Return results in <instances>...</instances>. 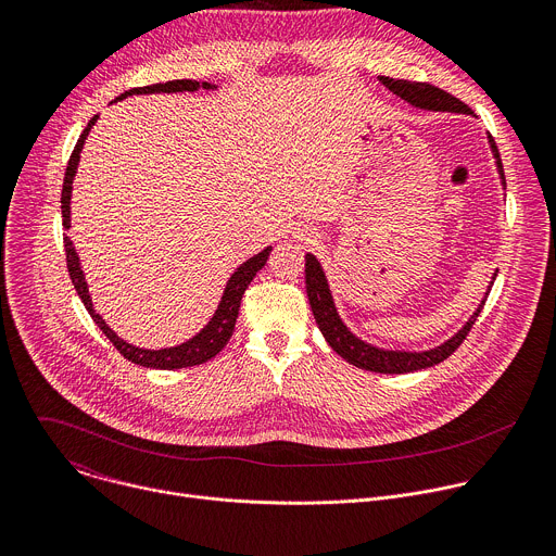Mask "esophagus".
<instances>
[{
    "label": "esophagus",
    "mask_w": 556,
    "mask_h": 556,
    "mask_svg": "<svg viewBox=\"0 0 556 556\" xmlns=\"http://www.w3.org/2000/svg\"><path fill=\"white\" fill-rule=\"evenodd\" d=\"M299 240L301 242H305V244H312V242H316V235H314V230H307V228H303V230H299Z\"/></svg>",
    "instance_id": "34e87169"
}]
</instances>
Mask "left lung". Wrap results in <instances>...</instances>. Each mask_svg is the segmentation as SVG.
<instances>
[{
	"label": "left lung",
	"instance_id": "obj_1",
	"mask_svg": "<svg viewBox=\"0 0 556 556\" xmlns=\"http://www.w3.org/2000/svg\"><path fill=\"white\" fill-rule=\"evenodd\" d=\"M380 84L384 88H389L393 94H399L401 99H405L407 103H412L414 108L420 110H429V112H455V114H472V110L468 105H464L459 99H455L453 94L429 86V84H416V81H405V78H389V76H380ZM489 144L491 151L495 155V165L500 172V180L502 187H506V178H504V169H502V157L497 151V144L493 140V136L489 134ZM497 277V270L493 273V279L486 288V294L482 299V303L475 307V312L468 316V321L451 337L446 339L442 345L431 348V350H422V352H403V350H384V348H376L363 339H358L354 332H350V328L343 324L341 314L334 305V296L328 283V277L324 273L321 262L316 260L312 253L305 255V292L309 299V307L316 319V326H319L321 334L326 337V341L330 343V348L343 356L348 363L367 369V371H376V374H407V371H418V369H427L433 367L438 363H442L444 358H448L459 343L466 339V334L470 332L475 319H478L486 296L493 288V281Z\"/></svg>",
	"mask_w": 556,
	"mask_h": 556
}]
</instances>
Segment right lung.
<instances>
[{
  "label": "right lung",
  "instance_id": "1",
  "mask_svg": "<svg viewBox=\"0 0 556 556\" xmlns=\"http://www.w3.org/2000/svg\"><path fill=\"white\" fill-rule=\"evenodd\" d=\"M195 90H215V86L211 84H200V81H191V78H178V81H167V84H153V86H144V88H134L127 90L125 94H121L116 101H123L131 94H161V92H195ZM99 116H94L88 127L84 129V134L78 136L76 147L70 155L67 161V169H65V178H63V191H61V213H63V228H70V198H72V182L76 176V167L78 161H81V149L86 144V138L92 129V125L97 123ZM63 247H65V262H67V273L70 279L81 296L86 309L90 312V316L94 319V324L101 328V332L114 343V348L131 363L142 365V367H151V369H182V367H193V365H202L206 361H211L213 356H217L222 352V348L228 343L232 330H235V321H237V314H240V303H242V294L247 292L249 283L253 281V277L266 266L268 255L273 251V247H266L262 253H257L255 257L247 260L240 268H237L230 279L226 281V288L222 292V299L217 303L215 314L211 316V321L189 341L176 345V348H163V350H144V348H136L127 341H123L108 324L103 316L94 309L92 305V296L88 290V281L81 268V260H78V253L74 251V244L70 237H63Z\"/></svg>",
  "mask_w": 556,
  "mask_h": 556
}]
</instances>
